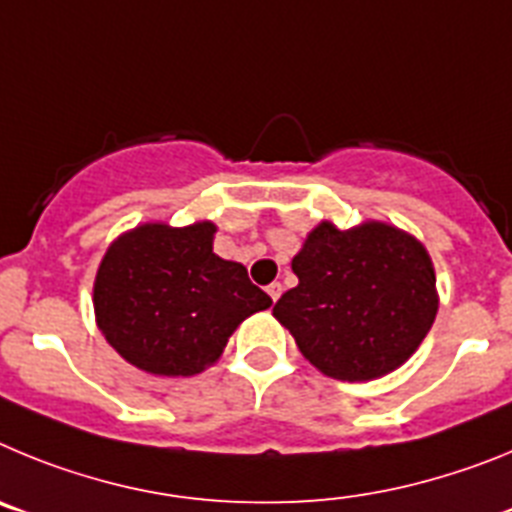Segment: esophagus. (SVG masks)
Listing matches in <instances>:
<instances>
[{
	"mask_svg": "<svg viewBox=\"0 0 512 512\" xmlns=\"http://www.w3.org/2000/svg\"><path fill=\"white\" fill-rule=\"evenodd\" d=\"M266 292H269V297H271V300L277 302V300H279V295H282V284H279V282L269 284V287H266Z\"/></svg>",
	"mask_w": 512,
	"mask_h": 512,
	"instance_id": "esophagus-1",
	"label": "esophagus"
}]
</instances>
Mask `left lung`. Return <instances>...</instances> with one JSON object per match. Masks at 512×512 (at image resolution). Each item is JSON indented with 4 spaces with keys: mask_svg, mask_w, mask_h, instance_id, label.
Returning a JSON list of instances; mask_svg holds the SVG:
<instances>
[{
    "mask_svg": "<svg viewBox=\"0 0 512 512\" xmlns=\"http://www.w3.org/2000/svg\"><path fill=\"white\" fill-rule=\"evenodd\" d=\"M297 287L274 318L318 372L372 382L400 369L438 312L436 269L423 243L382 220L341 230L323 220L292 259Z\"/></svg>",
    "mask_w": 512,
    "mask_h": 512,
    "instance_id": "obj_1",
    "label": "left lung"
}]
</instances>
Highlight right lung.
<instances>
[{
    "instance_id": "add662e5",
    "label": "right lung",
    "mask_w": 512,
    "mask_h": 512,
    "mask_svg": "<svg viewBox=\"0 0 512 512\" xmlns=\"http://www.w3.org/2000/svg\"><path fill=\"white\" fill-rule=\"evenodd\" d=\"M217 225L140 223L117 235L94 277V318L128 364L156 377H194L271 297L246 266L212 251Z\"/></svg>"
}]
</instances>
